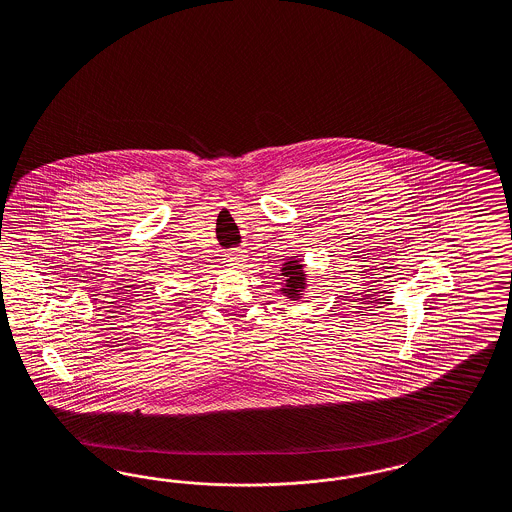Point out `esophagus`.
Instances as JSON below:
<instances>
[{"instance_id": "esophagus-1", "label": "esophagus", "mask_w": 512, "mask_h": 512, "mask_svg": "<svg viewBox=\"0 0 512 512\" xmlns=\"http://www.w3.org/2000/svg\"><path fill=\"white\" fill-rule=\"evenodd\" d=\"M225 261L234 266V268H240L244 261H246V255L240 251V249H236V251H229L227 255H225Z\"/></svg>"}]
</instances>
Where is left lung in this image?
<instances>
[{"instance_id": "left-lung-1", "label": "left lung", "mask_w": 512, "mask_h": 512, "mask_svg": "<svg viewBox=\"0 0 512 512\" xmlns=\"http://www.w3.org/2000/svg\"><path fill=\"white\" fill-rule=\"evenodd\" d=\"M281 276L285 278V283L281 285L279 291L291 300H300V296L306 293L308 287V274L304 272L302 261L296 257H289L281 264Z\"/></svg>"}]
</instances>
